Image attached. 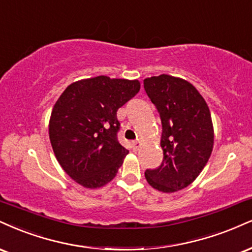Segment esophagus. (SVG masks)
<instances>
[{"label": "esophagus", "mask_w": 252, "mask_h": 252, "mask_svg": "<svg viewBox=\"0 0 252 252\" xmlns=\"http://www.w3.org/2000/svg\"><path fill=\"white\" fill-rule=\"evenodd\" d=\"M141 145H142V143H141V142H139V141L132 142V147H134L135 150H138L139 148H141Z\"/></svg>", "instance_id": "34e87169"}]
</instances>
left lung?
<instances>
[{"label":"left lung","mask_w":252,"mask_h":252,"mask_svg":"<svg viewBox=\"0 0 252 252\" xmlns=\"http://www.w3.org/2000/svg\"><path fill=\"white\" fill-rule=\"evenodd\" d=\"M144 89L162 122V164L144 172L147 182L162 192L184 189L201 174L214 148L209 107L191 83L170 75L145 78Z\"/></svg>","instance_id":"8db88e82"}]
</instances>
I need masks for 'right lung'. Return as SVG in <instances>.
I'll list each match as a JSON object with an SVG mask.
<instances>
[{
	"instance_id": "add662e5",
	"label": "right lung",
	"mask_w": 252,
	"mask_h": 252,
	"mask_svg": "<svg viewBox=\"0 0 252 252\" xmlns=\"http://www.w3.org/2000/svg\"><path fill=\"white\" fill-rule=\"evenodd\" d=\"M137 80L97 76L74 82L54 105L49 138L62 169L97 189L116 176L129 151L120 144L117 110L139 92Z\"/></svg>"
}]
</instances>
